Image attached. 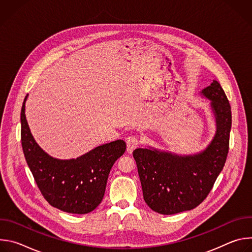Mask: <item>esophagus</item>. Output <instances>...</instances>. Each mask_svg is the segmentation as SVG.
Wrapping results in <instances>:
<instances>
[{
    "mask_svg": "<svg viewBox=\"0 0 252 252\" xmlns=\"http://www.w3.org/2000/svg\"><path fill=\"white\" fill-rule=\"evenodd\" d=\"M139 145V140L135 136H128L126 138V151L128 154H131L134 149H136Z\"/></svg>",
    "mask_w": 252,
    "mask_h": 252,
    "instance_id": "1",
    "label": "esophagus"
}]
</instances>
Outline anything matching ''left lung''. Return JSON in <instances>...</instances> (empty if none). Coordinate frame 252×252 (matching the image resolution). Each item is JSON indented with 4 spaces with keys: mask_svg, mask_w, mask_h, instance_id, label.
<instances>
[{
    "mask_svg": "<svg viewBox=\"0 0 252 252\" xmlns=\"http://www.w3.org/2000/svg\"><path fill=\"white\" fill-rule=\"evenodd\" d=\"M201 94L211 100L217 132L207 148L197 154L179 156L153 148L136 149L135 159L143 199L156 212L175 214L199 205L222 170L229 149L231 107L218 81Z\"/></svg>",
    "mask_w": 252,
    "mask_h": 252,
    "instance_id": "obj_1",
    "label": "left lung"
}]
</instances>
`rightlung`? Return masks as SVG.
<instances>
[{
	"label": "right lung",
	"instance_id": "right-lung-1",
	"mask_svg": "<svg viewBox=\"0 0 252 252\" xmlns=\"http://www.w3.org/2000/svg\"><path fill=\"white\" fill-rule=\"evenodd\" d=\"M23 102L21 138L27 163L45 199L68 213L85 214L101 202L107 177L126 149L122 139L101 145L78 158L58 159L49 156L31 133Z\"/></svg>",
	"mask_w": 252,
	"mask_h": 252
}]
</instances>
